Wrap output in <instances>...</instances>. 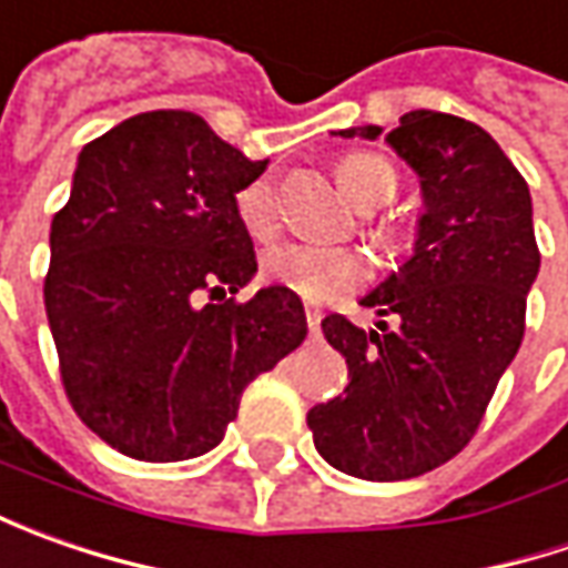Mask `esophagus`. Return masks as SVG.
I'll use <instances>...</instances> for the list:
<instances>
[{
  "mask_svg": "<svg viewBox=\"0 0 568 568\" xmlns=\"http://www.w3.org/2000/svg\"><path fill=\"white\" fill-rule=\"evenodd\" d=\"M306 328H310V335H318V328H322V313L318 310H306Z\"/></svg>",
  "mask_w": 568,
  "mask_h": 568,
  "instance_id": "1",
  "label": "esophagus"
}]
</instances>
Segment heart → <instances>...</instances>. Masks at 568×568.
Listing matches in <instances>:
<instances>
[{"instance_id":"1","label":"heart","mask_w":568,"mask_h":568,"mask_svg":"<svg viewBox=\"0 0 568 568\" xmlns=\"http://www.w3.org/2000/svg\"><path fill=\"white\" fill-rule=\"evenodd\" d=\"M341 189L363 207L382 205L395 195L398 173L379 154L354 151L338 161ZM236 217L252 240H272L281 224L277 214V186L268 173L243 183L236 192ZM262 274L284 291L310 303H332L357 291L366 281V262L351 246H313V243H281L262 255Z\"/></svg>"}]
</instances>
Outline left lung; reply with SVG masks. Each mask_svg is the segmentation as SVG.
<instances>
[{"instance_id":"1","label":"left lung","mask_w":568,"mask_h":568,"mask_svg":"<svg viewBox=\"0 0 568 568\" xmlns=\"http://www.w3.org/2000/svg\"><path fill=\"white\" fill-rule=\"evenodd\" d=\"M385 142L420 176L424 214L414 255L361 303L398 322L322 318L351 382L306 414L318 455L361 480L420 477L468 446L521 347L540 268L528 183L480 125L414 110Z\"/></svg>"}]
</instances>
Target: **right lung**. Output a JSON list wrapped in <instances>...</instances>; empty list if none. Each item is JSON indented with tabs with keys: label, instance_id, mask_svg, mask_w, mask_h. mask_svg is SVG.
<instances>
[{
	"label": "right lung",
	"instance_id": "obj_1",
	"mask_svg": "<svg viewBox=\"0 0 568 568\" xmlns=\"http://www.w3.org/2000/svg\"><path fill=\"white\" fill-rule=\"evenodd\" d=\"M265 166L186 110L139 113L78 154L43 303L75 414L129 458L211 452L243 388L306 338L294 291L227 300L258 268L236 192Z\"/></svg>",
	"mask_w": 568,
	"mask_h": 568
}]
</instances>
